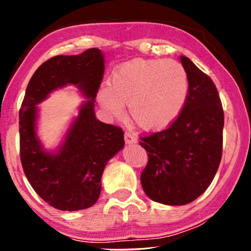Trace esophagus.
<instances>
[{
  "label": "esophagus",
  "instance_id": "obj_1",
  "mask_svg": "<svg viewBox=\"0 0 251 251\" xmlns=\"http://www.w3.org/2000/svg\"><path fill=\"white\" fill-rule=\"evenodd\" d=\"M125 143L126 144H134L137 142V138L135 137L134 134L129 133V131H125Z\"/></svg>",
  "mask_w": 251,
  "mask_h": 251
}]
</instances>
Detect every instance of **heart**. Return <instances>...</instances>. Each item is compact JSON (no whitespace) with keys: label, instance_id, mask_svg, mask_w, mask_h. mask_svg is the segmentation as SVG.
I'll list each match as a JSON object with an SVG mask.
<instances>
[{"label":"heart","instance_id":"heart-1","mask_svg":"<svg viewBox=\"0 0 251 251\" xmlns=\"http://www.w3.org/2000/svg\"><path fill=\"white\" fill-rule=\"evenodd\" d=\"M188 92V76L180 63L139 58L117 67L97 100L112 117H120L127 104L130 120L138 128L156 131L179 116Z\"/></svg>","mask_w":251,"mask_h":251}]
</instances>
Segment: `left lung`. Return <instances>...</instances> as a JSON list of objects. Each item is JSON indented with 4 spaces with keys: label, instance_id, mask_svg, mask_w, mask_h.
Here are the masks:
<instances>
[{
    "label": "left lung",
    "instance_id": "1",
    "mask_svg": "<svg viewBox=\"0 0 251 251\" xmlns=\"http://www.w3.org/2000/svg\"><path fill=\"white\" fill-rule=\"evenodd\" d=\"M188 76L186 104L166 129L141 137L148 163L141 175L148 197L180 206L198 198L217 173L223 154L224 110L216 85L188 57L180 56Z\"/></svg>",
    "mask_w": 251,
    "mask_h": 251
}]
</instances>
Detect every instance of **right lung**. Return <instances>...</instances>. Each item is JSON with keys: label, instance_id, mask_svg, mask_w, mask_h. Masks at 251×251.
Wrapping results in <instances>:
<instances>
[{"label": "right lung", "instance_id": "right-lung-1", "mask_svg": "<svg viewBox=\"0 0 251 251\" xmlns=\"http://www.w3.org/2000/svg\"><path fill=\"white\" fill-rule=\"evenodd\" d=\"M99 49L79 55H57L44 62L29 79L20 109V155L25 176L36 194L59 210H82L94 205L107 161L124 147L121 127L96 120L94 101L104 76ZM76 84L90 100L56 153H48L36 135V105L50 91Z\"/></svg>", "mask_w": 251, "mask_h": 251}]
</instances>
